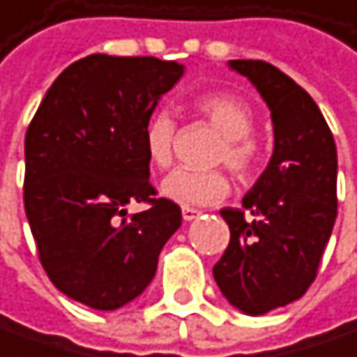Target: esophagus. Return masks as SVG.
<instances>
[{
    "instance_id": "1",
    "label": "esophagus",
    "mask_w": 357,
    "mask_h": 357,
    "mask_svg": "<svg viewBox=\"0 0 357 357\" xmlns=\"http://www.w3.org/2000/svg\"><path fill=\"white\" fill-rule=\"evenodd\" d=\"M199 215H201L199 209H195V207H183V220L191 222V220H197Z\"/></svg>"
}]
</instances>
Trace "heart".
<instances>
[{"instance_id":"heart-1","label":"heart","mask_w":357,"mask_h":357,"mask_svg":"<svg viewBox=\"0 0 357 357\" xmlns=\"http://www.w3.org/2000/svg\"><path fill=\"white\" fill-rule=\"evenodd\" d=\"M193 111L222 135L209 162L226 164V168L238 181H248L261 162V148L250 135L255 129L252 107L243 96L232 92H207L193 100ZM174 142V119L166 111L150 114L144 127V150L150 164L156 168H166L172 162ZM228 193L230 181L220 168H176L162 181V195L183 207L215 205L226 199Z\"/></svg>"}]
</instances>
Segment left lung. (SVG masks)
Wrapping results in <instances>:
<instances>
[{
	"mask_svg": "<svg viewBox=\"0 0 357 357\" xmlns=\"http://www.w3.org/2000/svg\"><path fill=\"white\" fill-rule=\"evenodd\" d=\"M230 67L267 102L275 146L243 209L220 211L230 245L213 278L232 306L257 317L302 298L317 278L337 218V148L317 102L290 75L259 59Z\"/></svg>",
	"mask_w": 357,
	"mask_h": 357,
	"instance_id": "obj_1",
	"label": "left lung"
}]
</instances>
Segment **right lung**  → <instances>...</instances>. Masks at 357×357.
Instances as JSON below:
<instances>
[{
	"instance_id": "right-lung-1",
	"label": "right lung",
	"mask_w": 357,
	"mask_h": 357,
	"mask_svg": "<svg viewBox=\"0 0 357 357\" xmlns=\"http://www.w3.org/2000/svg\"><path fill=\"white\" fill-rule=\"evenodd\" d=\"M183 66L88 55L47 90L24 139V209L49 280L75 302L114 310L152 282L181 207L156 197L144 127ZM146 202L127 214V202Z\"/></svg>"
}]
</instances>
